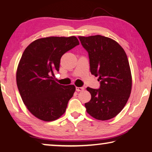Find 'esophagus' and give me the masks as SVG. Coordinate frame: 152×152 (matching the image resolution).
Returning a JSON list of instances; mask_svg holds the SVG:
<instances>
[{
  "mask_svg": "<svg viewBox=\"0 0 152 152\" xmlns=\"http://www.w3.org/2000/svg\"><path fill=\"white\" fill-rule=\"evenodd\" d=\"M84 90V87H76V91L77 92H80V91H83Z\"/></svg>",
  "mask_w": 152,
  "mask_h": 152,
  "instance_id": "obj_1",
  "label": "esophagus"
}]
</instances>
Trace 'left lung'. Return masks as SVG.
<instances>
[{"label":"left lung","mask_w":152,"mask_h":152,"mask_svg":"<svg viewBox=\"0 0 152 152\" xmlns=\"http://www.w3.org/2000/svg\"><path fill=\"white\" fill-rule=\"evenodd\" d=\"M88 51L90 70L99 76V89L86 88L91 99L85 103L86 112L94 119L106 121L116 117L125 106L132 87L127 54L115 40L100 35L78 37Z\"/></svg>","instance_id":"obj_1"}]
</instances>
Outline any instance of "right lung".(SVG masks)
<instances>
[{"instance_id": "add662e5", "label": "right lung", "mask_w": 152, "mask_h": 152, "mask_svg": "<svg viewBox=\"0 0 152 152\" xmlns=\"http://www.w3.org/2000/svg\"><path fill=\"white\" fill-rule=\"evenodd\" d=\"M79 45L75 36L48 37L36 39L25 49L18 64V89L27 109L44 121H52L64 113L76 87L56 82L53 73L59 71L64 53Z\"/></svg>"}]
</instances>
